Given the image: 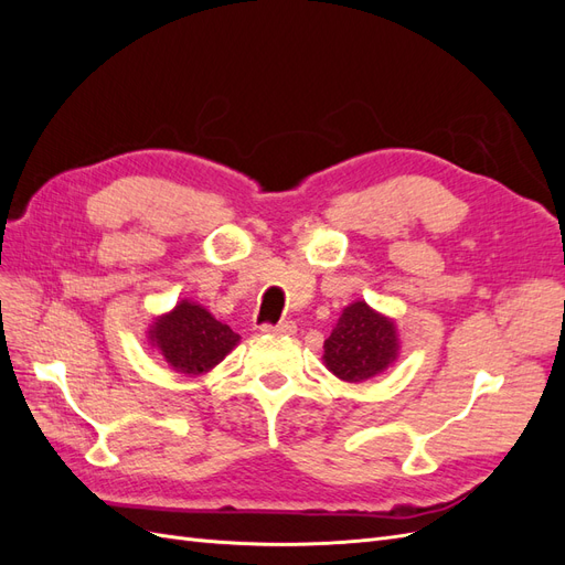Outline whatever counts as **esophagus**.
<instances>
[{"instance_id":"esophagus-1","label":"esophagus","mask_w":565,"mask_h":565,"mask_svg":"<svg viewBox=\"0 0 565 565\" xmlns=\"http://www.w3.org/2000/svg\"><path fill=\"white\" fill-rule=\"evenodd\" d=\"M262 332L266 334H295L297 332V324L292 320H280L278 324H262Z\"/></svg>"}]
</instances>
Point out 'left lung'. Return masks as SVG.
Instances as JSON below:
<instances>
[{
	"instance_id": "obj_1",
	"label": "left lung",
	"mask_w": 565,
	"mask_h": 565,
	"mask_svg": "<svg viewBox=\"0 0 565 565\" xmlns=\"http://www.w3.org/2000/svg\"><path fill=\"white\" fill-rule=\"evenodd\" d=\"M398 353L393 322L365 301L347 306L337 328L324 339V365L344 382H365L386 370Z\"/></svg>"
}]
</instances>
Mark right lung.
Segmentation results:
<instances>
[{"instance_id": "1", "label": "right lung", "mask_w": 565, "mask_h": 565, "mask_svg": "<svg viewBox=\"0 0 565 565\" xmlns=\"http://www.w3.org/2000/svg\"><path fill=\"white\" fill-rule=\"evenodd\" d=\"M150 341L177 372L202 374L224 361L226 353L241 341V334L218 322L202 306L181 301L172 313L152 324Z\"/></svg>"}]
</instances>
